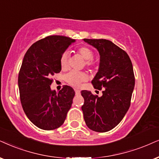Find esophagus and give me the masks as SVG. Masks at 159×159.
I'll return each mask as SVG.
<instances>
[{
    "label": "esophagus",
    "mask_w": 159,
    "mask_h": 159,
    "mask_svg": "<svg viewBox=\"0 0 159 159\" xmlns=\"http://www.w3.org/2000/svg\"><path fill=\"white\" fill-rule=\"evenodd\" d=\"M75 94H77V95L81 94V92H80V90L78 89H75Z\"/></svg>",
    "instance_id": "esophagus-1"
}]
</instances>
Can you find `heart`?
<instances>
[{
	"label": "heart",
	"instance_id": "heart-1",
	"mask_svg": "<svg viewBox=\"0 0 159 159\" xmlns=\"http://www.w3.org/2000/svg\"><path fill=\"white\" fill-rule=\"evenodd\" d=\"M78 53L81 56L86 60V65L90 67L93 65L92 59L94 57L93 51L88 47H81L78 48ZM68 61H69V53L64 52L60 57L59 63L60 67L62 70H66L68 67ZM65 81L71 86L75 87H79L83 82L87 80V75L83 72H78L72 70L65 75Z\"/></svg>",
	"mask_w": 159,
	"mask_h": 159
}]
</instances>
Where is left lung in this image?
Listing matches in <instances>:
<instances>
[{
    "label": "left lung",
    "instance_id": "8db88e82",
    "mask_svg": "<svg viewBox=\"0 0 159 159\" xmlns=\"http://www.w3.org/2000/svg\"><path fill=\"white\" fill-rule=\"evenodd\" d=\"M100 53L98 72L92 81L94 89H102L98 97L83 90L81 106L87 127L96 132L113 129L123 119L130 105L135 85L133 65L125 51L107 39H84Z\"/></svg>",
    "mask_w": 159,
    "mask_h": 159
}]
</instances>
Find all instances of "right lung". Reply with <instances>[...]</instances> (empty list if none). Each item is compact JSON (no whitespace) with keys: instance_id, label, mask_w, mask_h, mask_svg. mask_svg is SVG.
<instances>
[{"instance_id":"right-lung-1","label":"right lung","mask_w":159,"mask_h":159,"mask_svg":"<svg viewBox=\"0 0 159 159\" xmlns=\"http://www.w3.org/2000/svg\"><path fill=\"white\" fill-rule=\"evenodd\" d=\"M74 43L70 37L48 36L34 43L24 56L18 75L20 98L27 117L41 129L59 128L71 108L73 88L65 85L56 93L51 89V78L60 73V57Z\"/></svg>"}]
</instances>
